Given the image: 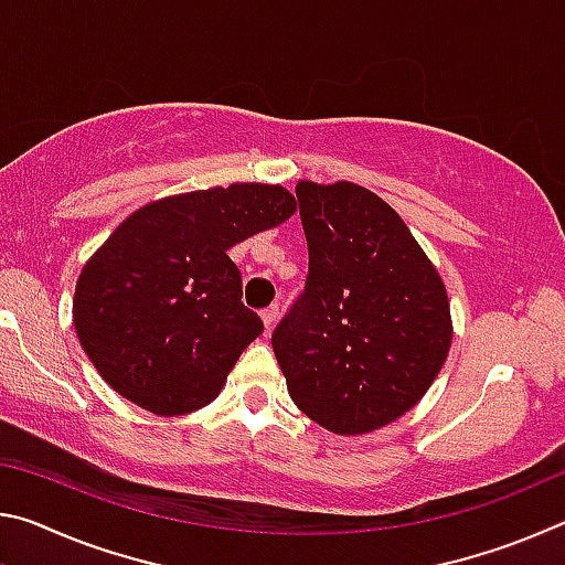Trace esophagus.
<instances>
[{
  "instance_id": "obj_1",
  "label": "esophagus",
  "mask_w": 565,
  "mask_h": 565,
  "mask_svg": "<svg viewBox=\"0 0 565 565\" xmlns=\"http://www.w3.org/2000/svg\"><path fill=\"white\" fill-rule=\"evenodd\" d=\"M262 319H264V327H266V331H271V327L276 323V319H279V306H276V303L266 306V309L262 311Z\"/></svg>"
}]
</instances>
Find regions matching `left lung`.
I'll use <instances>...</instances> for the list:
<instances>
[{
	"label": "left lung",
	"instance_id": "8db88e82",
	"mask_svg": "<svg viewBox=\"0 0 565 565\" xmlns=\"http://www.w3.org/2000/svg\"><path fill=\"white\" fill-rule=\"evenodd\" d=\"M309 276L271 347L294 404L333 434H369L414 408L451 347L441 276L369 189L299 181Z\"/></svg>",
	"mask_w": 565,
	"mask_h": 565
}]
</instances>
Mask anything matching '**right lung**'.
<instances>
[{
  "mask_svg": "<svg viewBox=\"0 0 565 565\" xmlns=\"http://www.w3.org/2000/svg\"><path fill=\"white\" fill-rule=\"evenodd\" d=\"M294 209L281 186L232 184L134 212L74 291L76 337L104 381L157 416L212 404L264 331L242 303V274L226 252Z\"/></svg>",
  "mask_w": 565,
  "mask_h": 565,
  "instance_id": "obj_1",
  "label": "right lung"
}]
</instances>
